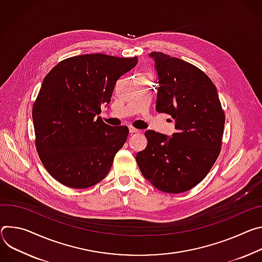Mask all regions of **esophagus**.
I'll return each instance as SVG.
<instances>
[{
	"label": "esophagus",
	"instance_id": "esophagus-1",
	"mask_svg": "<svg viewBox=\"0 0 262 262\" xmlns=\"http://www.w3.org/2000/svg\"><path fill=\"white\" fill-rule=\"evenodd\" d=\"M129 132H130L131 134H133V133H138V132H140V130H138V129H136V128L130 126V127H129Z\"/></svg>",
	"mask_w": 262,
	"mask_h": 262
}]
</instances>
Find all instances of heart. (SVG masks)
Instances as JSON below:
<instances>
[{
    "mask_svg": "<svg viewBox=\"0 0 262 262\" xmlns=\"http://www.w3.org/2000/svg\"><path fill=\"white\" fill-rule=\"evenodd\" d=\"M144 75H150V74H144Z\"/></svg>",
    "mask_w": 262,
    "mask_h": 262,
    "instance_id": "heart-1",
    "label": "heart"
}]
</instances>
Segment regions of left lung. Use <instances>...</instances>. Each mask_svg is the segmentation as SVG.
<instances>
[{"mask_svg":"<svg viewBox=\"0 0 262 262\" xmlns=\"http://www.w3.org/2000/svg\"><path fill=\"white\" fill-rule=\"evenodd\" d=\"M158 74L156 110L175 120L170 137L148 130L136 155L142 176L161 191H187L204 179L221 152L225 113L216 87L200 69L161 52L150 54Z\"/></svg>","mask_w":262,"mask_h":262,"instance_id":"1","label":"left lung"}]
</instances>
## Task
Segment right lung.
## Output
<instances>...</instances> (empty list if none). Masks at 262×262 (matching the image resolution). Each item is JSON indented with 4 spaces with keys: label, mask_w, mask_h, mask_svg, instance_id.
<instances>
[{
    "label": "right lung",
    "mask_w": 262,
    "mask_h": 262,
    "mask_svg": "<svg viewBox=\"0 0 262 262\" xmlns=\"http://www.w3.org/2000/svg\"><path fill=\"white\" fill-rule=\"evenodd\" d=\"M137 57L85 54L55 66L43 79L32 119L38 156L50 175L71 188H87L109 172L129 129L111 127L99 115L118 79Z\"/></svg>",
    "instance_id": "1"
}]
</instances>
